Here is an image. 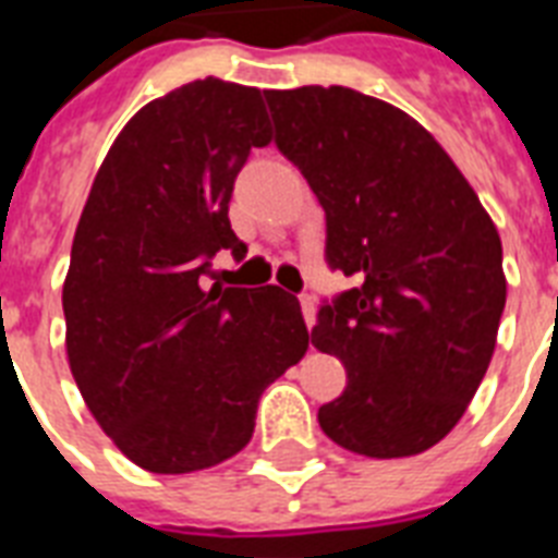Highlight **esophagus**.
<instances>
[{"mask_svg": "<svg viewBox=\"0 0 558 558\" xmlns=\"http://www.w3.org/2000/svg\"><path fill=\"white\" fill-rule=\"evenodd\" d=\"M301 310H304L306 327L313 330V324H315V298L313 295H301Z\"/></svg>", "mask_w": 558, "mask_h": 558, "instance_id": "1", "label": "esophagus"}]
</instances>
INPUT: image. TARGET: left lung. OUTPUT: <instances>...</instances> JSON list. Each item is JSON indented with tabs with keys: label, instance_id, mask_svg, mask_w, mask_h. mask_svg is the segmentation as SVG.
I'll list each match as a JSON object with an SVG mask.
<instances>
[{
	"label": "left lung",
	"instance_id": "obj_1",
	"mask_svg": "<svg viewBox=\"0 0 558 558\" xmlns=\"http://www.w3.org/2000/svg\"><path fill=\"white\" fill-rule=\"evenodd\" d=\"M275 144L327 214V263L359 287L318 310L313 344L348 367L318 408L365 458H411L458 425L507 304L498 228L434 135L348 86L269 89Z\"/></svg>",
	"mask_w": 558,
	"mask_h": 558
}]
</instances>
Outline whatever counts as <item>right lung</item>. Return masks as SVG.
<instances>
[{
	"mask_svg": "<svg viewBox=\"0 0 558 558\" xmlns=\"http://www.w3.org/2000/svg\"><path fill=\"white\" fill-rule=\"evenodd\" d=\"M271 142L260 89L193 81L135 112L74 231L65 353L92 416L135 466L185 475L234 458L260 393L310 348L295 295L205 287L210 257H245L228 202Z\"/></svg>",
	"mask_w": 558,
	"mask_h": 558,
	"instance_id": "1",
	"label": "right lung"
}]
</instances>
